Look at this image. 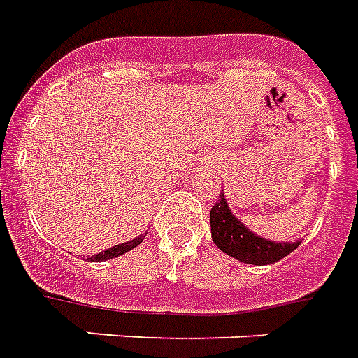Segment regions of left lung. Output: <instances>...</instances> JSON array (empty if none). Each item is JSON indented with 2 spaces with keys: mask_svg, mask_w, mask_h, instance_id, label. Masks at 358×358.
Segmentation results:
<instances>
[{
  "mask_svg": "<svg viewBox=\"0 0 358 358\" xmlns=\"http://www.w3.org/2000/svg\"><path fill=\"white\" fill-rule=\"evenodd\" d=\"M209 222H211V240L220 251L227 252L228 257L245 262V264L266 266L273 264L278 260L285 259L287 255H291L298 245L296 241H271L266 240L259 234L241 222L232 209L228 208V201L224 192H220L219 200L209 213Z\"/></svg>",
  "mask_w": 358,
  "mask_h": 358,
  "instance_id": "1",
  "label": "left lung"
}]
</instances>
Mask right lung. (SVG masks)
<instances>
[{
    "label": "right lung",
    "mask_w": 358,
    "mask_h": 358,
    "mask_svg": "<svg viewBox=\"0 0 358 358\" xmlns=\"http://www.w3.org/2000/svg\"><path fill=\"white\" fill-rule=\"evenodd\" d=\"M145 236H147V232L141 234V236H138L136 240L124 241V243H118V245L111 247V249H106V251L98 252V255H94V257H90V260H92V262H103V260L117 259V257H120V255H124V252L131 251L134 247H138L139 243H141V241L145 240Z\"/></svg>",
    "instance_id": "obj_1"
}]
</instances>
